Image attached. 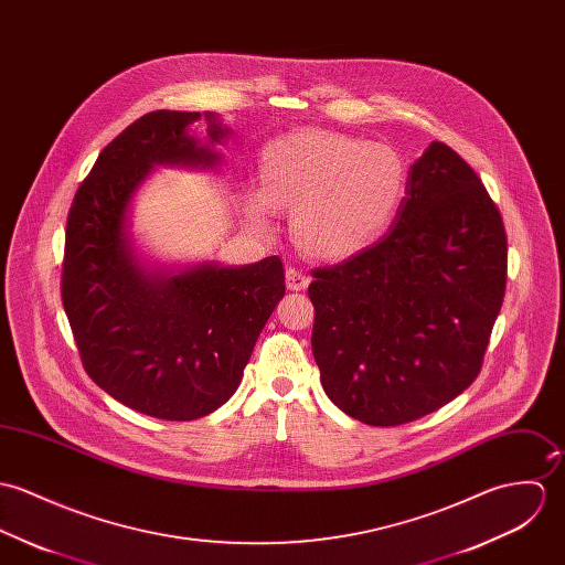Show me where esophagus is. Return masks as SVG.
<instances>
[{
  "mask_svg": "<svg viewBox=\"0 0 565 565\" xmlns=\"http://www.w3.org/2000/svg\"><path fill=\"white\" fill-rule=\"evenodd\" d=\"M286 286H288L290 290H306V288L310 286V277H308L301 268L288 266V268H286Z\"/></svg>",
  "mask_w": 565,
  "mask_h": 565,
  "instance_id": "esophagus-1",
  "label": "esophagus"
}]
</instances>
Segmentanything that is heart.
<instances>
[{
    "instance_id": "heart-1",
    "label": "heart",
    "mask_w": 565,
    "mask_h": 565,
    "mask_svg": "<svg viewBox=\"0 0 565 565\" xmlns=\"http://www.w3.org/2000/svg\"><path fill=\"white\" fill-rule=\"evenodd\" d=\"M407 190L401 153L335 131H292L273 140L259 160V190L245 212L266 225L270 207L292 210V232L320 259L369 249L390 227Z\"/></svg>"
}]
</instances>
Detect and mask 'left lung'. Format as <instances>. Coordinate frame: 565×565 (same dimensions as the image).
I'll use <instances>...</instances> for the list:
<instances>
[{"instance_id": "8db88e82", "label": "left lung", "mask_w": 565, "mask_h": 565, "mask_svg": "<svg viewBox=\"0 0 565 565\" xmlns=\"http://www.w3.org/2000/svg\"><path fill=\"white\" fill-rule=\"evenodd\" d=\"M312 275L327 396L364 425H405L481 373L507 286L501 212L470 164L434 140L409 169L390 234Z\"/></svg>"}]
</instances>
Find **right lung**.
Instances as JSON below:
<instances>
[{
    "label": "right lung",
    "mask_w": 565,
    "mask_h": 565,
    "mask_svg": "<svg viewBox=\"0 0 565 565\" xmlns=\"http://www.w3.org/2000/svg\"><path fill=\"white\" fill-rule=\"evenodd\" d=\"M210 142L227 129L205 113ZM199 113L156 110L97 158L66 218L63 306L84 371L113 398L160 420H196L236 392L255 340L286 295L277 255L249 266L147 273L127 236L131 196L156 164L214 167L186 127Z\"/></svg>",
    "instance_id": "add662e5"
}]
</instances>
